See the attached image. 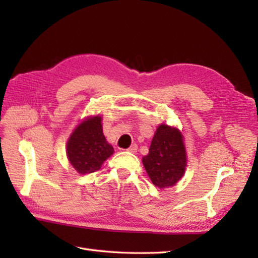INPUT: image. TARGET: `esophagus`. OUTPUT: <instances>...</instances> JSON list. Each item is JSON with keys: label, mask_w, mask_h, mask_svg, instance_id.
<instances>
[{"label": "esophagus", "mask_w": 258, "mask_h": 258, "mask_svg": "<svg viewBox=\"0 0 258 258\" xmlns=\"http://www.w3.org/2000/svg\"><path fill=\"white\" fill-rule=\"evenodd\" d=\"M126 151L130 152V153H136V152H138V145H136V144H132Z\"/></svg>", "instance_id": "obj_1"}]
</instances>
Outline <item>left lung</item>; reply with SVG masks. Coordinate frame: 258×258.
Returning a JSON list of instances; mask_svg holds the SVG:
<instances>
[{
    "label": "left lung",
    "mask_w": 258,
    "mask_h": 258,
    "mask_svg": "<svg viewBox=\"0 0 258 258\" xmlns=\"http://www.w3.org/2000/svg\"><path fill=\"white\" fill-rule=\"evenodd\" d=\"M143 164L157 187H171L176 184L186 167V152L179 131L164 124L158 126Z\"/></svg>",
    "instance_id": "1"
}]
</instances>
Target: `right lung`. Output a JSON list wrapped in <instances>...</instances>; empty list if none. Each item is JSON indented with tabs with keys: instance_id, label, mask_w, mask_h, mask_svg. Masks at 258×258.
I'll use <instances>...</instances> for the list:
<instances>
[{
	"instance_id": "add662e5",
	"label": "right lung",
	"mask_w": 258,
	"mask_h": 258,
	"mask_svg": "<svg viewBox=\"0 0 258 258\" xmlns=\"http://www.w3.org/2000/svg\"><path fill=\"white\" fill-rule=\"evenodd\" d=\"M114 149L103 134L101 117L85 119L75 128L68 142L67 154L73 167L81 174L98 171Z\"/></svg>"
}]
</instances>
